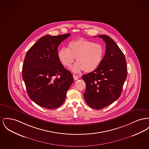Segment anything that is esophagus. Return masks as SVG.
<instances>
[{
  "mask_svg": "<svg viewBox=\"0 0 149 149\" xmlns=\"http://www.w3.org/2000/svg\"><path fill=\"white\" fill-rule=\"evenodd\" d=\"M73 78L75 80H77L78 79H79V77L75 75H73Z\"/></svg>",
  "mask_w": 149,
  "mask_h": 149,
  "instance_id": "obj_1",
  "label": "esophagus"
}]
</instances>
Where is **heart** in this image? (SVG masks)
<instances>
[{"label": "heart", "instance_id": "heart-1", "mask_svg": "<svg viewBox=\"0 0 149 149\" xmlns=\"http://www.w3.org/2000/svg\"><path fill=\"white\" fill-rule=\"evenodd\" d=\"M104 54L105 49L101 44L78 39L71 41L68 48H60L57 55L59 60L66 67H70L76 58L77 63L71 68V70L78 73L82 70L91 72L96 70L102 62Z\"/></svg>", "mask_w": 149, "mask_h": 149}]
</instances>
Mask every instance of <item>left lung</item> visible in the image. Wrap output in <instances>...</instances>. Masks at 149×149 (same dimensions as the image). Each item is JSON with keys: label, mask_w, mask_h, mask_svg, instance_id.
I'll use <instances>...</instances> for the list:
<instances>
[{"label": "left lung", "mask_w": 149, "mask_h": 149, "mask_svg": "<svg viewBox=\"0 0 149 149\" xmlns=\"http://www.w3.org/2000/svg\"><path fill=\"white\" fill-rule=\"evenodd\" d=\"M97 36L106 43L105 56L96 70L84 74L82 79L86 84V102L91 107L100 110L120 96L127 76V66L123 53L113 39L106 35Z\"/></svg>", "instance_id": "8db88e82"}]
</instances>
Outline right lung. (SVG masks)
Instances as JSON below:
<instances>
[{"mask_svg": "<svg viewBox=\"0 0 149 149\" xmlns=\"http://www.w3.org/2000/svg\"><path fill=\"white\" fill-rule=\"evenodd\" d=\"M70 33L40 38L27 52L22 78L29 97L48 109L60 107L74 81L72 74L59 60L58 47Z\"/></svg>", "mask_w": 149, "mask_h": 149, "instance_id": "add662e5", "label": "right lung"}]
</instances>
